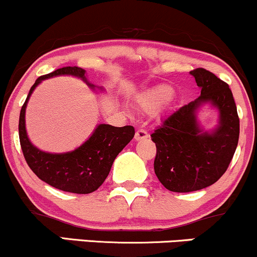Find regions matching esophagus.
I'll return each instance as SVG.
<instances>
[{"label":"esophagus","mask_w":257,"mask_h":257,"mask_svg":"<svg viewBox=\"0 0 257 257\" xmlns=\"http://www.w3.org/2000/svg\"><path fill=\"white\" fill-rule=\"evenodd\" d=\"M148 132L146 131L144 128H140L136 131V135H135V140L136 141H141V140H146V138H148Z\"/></svg>","instance_id":"obj_1"}]
</instances>
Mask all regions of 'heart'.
I'll return each mask as SVG.
<instances>
[{"mask_svg": "<svg viewBox=\"0 0 257 257\" xmlns=\"http://www.w3.org/2000/svg\"><path fill=\"white\" fill-rule=\"evenodd\" d=\"M174 90L167 85L157 86L146 91L138 99V104L146 111H154L171 99Z\"/></svg>", "mask_w": 257, "mask_h": 257, "instance_id": "heart-1", "label": "heart"}]
</instances>
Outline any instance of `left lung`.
Instances as JSON below:
<instances>
[{
	"label": "left lung",
	"instance_id": "obj_1",
	"mask_svg": "<svg viewBox=\"0 0 257 257\" xmlns=\"http://www.w3.org/2000/svg\"><path fill=\"white\" fill-rule=\"evenodd\" d=\"M200 97L170 114L151 135L157 146L154 171L171 192L188 193L214 184L227 171L239 140V116L228 83L203 68L191 71ZM211 101L220 110V126L202 134L195 110Z\"/></svg>",
	"mask_w": 257,
	"mask_h": 257
}]
</instances>
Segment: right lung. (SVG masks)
<instances>
[{"label": "right lung", "instance_id": "right-lung-1", "mask_svg": "<svg viewBox=\"0 0 257 257\" xmlns=\"http://www.w3.org/2000/svg\"><path fill=\"white\" fill-rule=\"evenodd\" d=\"M74 75L86 81L85 70L79 66H64L53 73L42 75L31 86L19 116V141L29 167L40 180L54 188L76 194L97 191L108 177L117 154L135 136L134 126H115L102 123L81 147L64 154H50L31 144L25 131V108L34 88L42 80L57 75ZM93 87V85H90Z\"/></svg>", "mask_w": 257, "mask_h": 257}]
</instances>
